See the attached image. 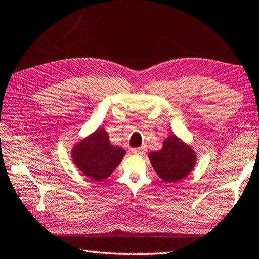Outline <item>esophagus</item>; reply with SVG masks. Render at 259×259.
I'll use <instances>...</instances> for the list:
<instances>
[{
    "instance_id": "obj_1",
    "label": "esophagus",
    "mask_w": 259,
    "mask_h": 259,
    "mask_svg": "<svg viewBox=\"0 0 259 259\" xmlns=\"http://www.w3.org/2000/svg\"><path fill=\"white\" fill-rule=\"evenodd\" d=\"M145 152H146V148L144 147V146H142V147H138V148H133V149H131V153L136 154V155H142Z\"/></svg>"
}]
</instances>
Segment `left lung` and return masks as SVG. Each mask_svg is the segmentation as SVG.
Returning a JSON list of instances; mask_svg holds the SVG:
<instances>
[{"instance_id": "1", "label": "left lung", "mask_w": 259, "mask_h": 259, "mask_svg": "<svg viewBox=\"0 0 259 259\" xmlns=\"http://www.w3.org/2000/svg\"><path fill=\"white\" fill-rule=\"evenodd\" d=\"M148 157L158 177L171 183L185 179L194 170L197 161L191 146L173 134L164 139L161 150L149 153Z\"/></svg>"}]
</instances>
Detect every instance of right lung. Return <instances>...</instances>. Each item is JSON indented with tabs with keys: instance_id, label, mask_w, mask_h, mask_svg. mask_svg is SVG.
Returning a JSON list of instances; mask_svg holds the SVG:
<instances>
[{
	"instance_id": "obj_1",
	"label": "right lung",
	"mask_w": 259,
	"mask_h": 259,
	"mask_svg": "<svg viewBox=\"0 0 259 259\" xmlns=\"http://www.w3.org/2000/svg\"><path fill=\"white\" fill-rule=\"evenodd\" d=\"M125 149L113 146L104 128H98L73 146L71 157L74 165L92 180L103 181L119 166Z\"/></svg>"
}]
</instances>
